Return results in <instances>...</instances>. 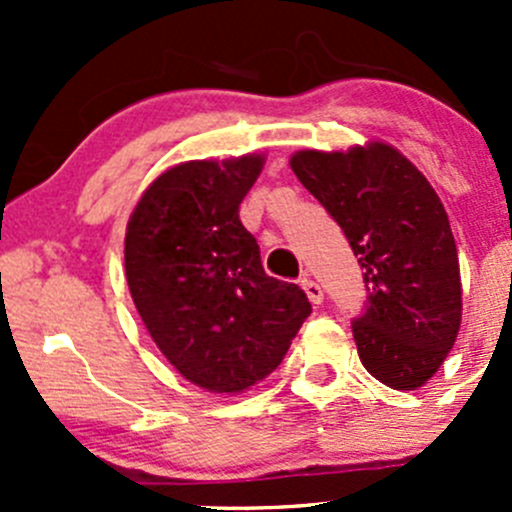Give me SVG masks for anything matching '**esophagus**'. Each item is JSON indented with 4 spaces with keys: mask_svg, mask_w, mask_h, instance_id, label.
Listing matches in <instances>:
<instances>
[{
    "mask_svg": "<svg viewBox=\"0 0 512 512\" xmlns=\"http://www.w3.org/2000/svg\"><path fill=\"white\" fill-rule=\"evenodd\" d=\"M302 289H304V294H307V299H309V302H312V304H322V302H324L322 287H319L317 282L312 280V277H307V275L302 277Z\"/></svg>",
    "mask_w": 512,
    "mask_h": 512,
    "instance_id": "esophagus-1",
    "label": "esophagus"
}]
</instances>
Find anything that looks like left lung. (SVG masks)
Wrapping results in <instances>:
<instances>
[{
    "mask_svg": "<svg viewBox=\"0 0 512 512\" xmlns=\"http://www.w3.org/2000/svg\"><path fill=\"white\" fill-rule=\"evenodd\" d=\"M299 183L327 208L364 270L369 307L352 324L361 364L381 384L421 389L461 329L458 250L446 208L399 148H304L289 158Z\"/></svg>",
    "mask_w": 512,
    "mask_h": 512,
    "instance_id": "1",
    "label": "left lung"
}]
</instances>
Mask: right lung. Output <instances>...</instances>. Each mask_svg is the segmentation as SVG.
<instances>
[{
	"label": "right lung",
	"instance_id": "right-lung-1",
	"mask_svg": "<svg viewBox=\"0 0 512 512\" xmlns=\"http://www.w3.org/2000/svg\"><path fill=\"white\" fill-rule=\"evenodd\" d=\"M265 153L185 160L143 190L126 225V282L160 354L210 394H242L280 366L312 312L265 275L240 203Z\"/></svg>",
	"mask_w": 512,
	"mask_h": 512
}]
</instances>
